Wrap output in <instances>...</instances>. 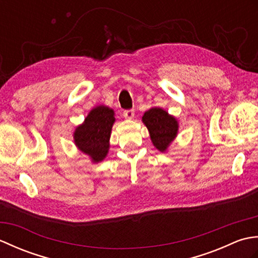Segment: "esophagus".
<instances>
[{
    "instance_id": "obj_1",
    "label": "esophagus",
    "mask_w": 258,
    "mask_h": 258,
    "mask_svg": "<svg viewBox=\"0 0 258 258\" xmlns=\"http://www.w3.org/2000/svg\"><path fill=\"white\" fill-rule=\"evenodd\" d=\"M123 116L126 119H132L134 117V111H133V109H127V111H124Z\"/></svg>"
}]
</instances>
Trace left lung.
<instances>
[{
	"mask_svg": "<svg viewBox=\"0 0 258 258\" xmlns=\"http://www.w3.org/2000/svg\"><path fill=\"white\" fill-rule=\"evenodd\" d=\"M142 122L149 130L153 145L165 153L178 134V120L162 107H151L142 117Z\"/></svg>",
	"mask_w": 258,
	"mask_h": 258,
	"instance_id": "obj_1",
	"label": "left lung"
}]
</instances>
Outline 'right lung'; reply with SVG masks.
Segmentation results:
<instances>
[{"label": "right lung", "instance_id": "add662e5", "mask_svg": "<svg viewBox=\"0 0 258 258\" xmlns=\"http://www.w3.org/2000/svg\"><path fill=\"white\" fill-rule=\"evenodd\" d=\"M115 123L114 109L106 105L93 107L84 122L76 126L74 144L92 163H100L107 156L112 127Z\"/></svg>", "mask_w": 258, "mask_h": 258}]
</instances>
